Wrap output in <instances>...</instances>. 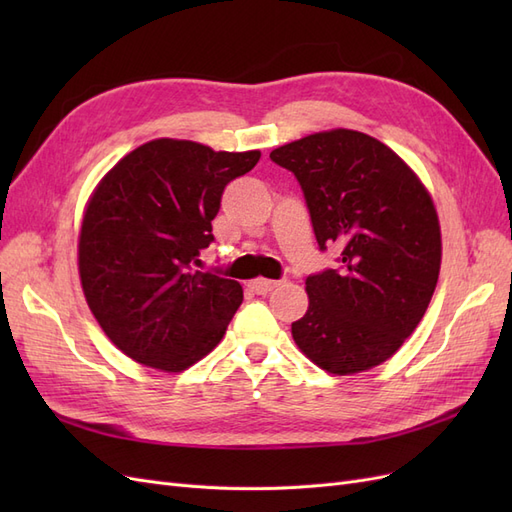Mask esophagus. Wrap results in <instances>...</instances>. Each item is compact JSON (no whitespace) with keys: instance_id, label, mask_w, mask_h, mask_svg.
I'll return each instance as SVG.
<instances>
[{"instance_id":"34e87169","label":"esophagus","mask_w":512,"mask_h":512,"mask_svg":"<svg viewBox=\"0 0 512 512\" xmlns=\"http://www.w3.org/2000/svg\"><path fill=\"white\" fill-rule=\"evenodd\" d=\"M277 286H280V282H277V280H254V282H250V288H252L256 294H269V292L275 290Z\"/></svg>"}]
</instances>
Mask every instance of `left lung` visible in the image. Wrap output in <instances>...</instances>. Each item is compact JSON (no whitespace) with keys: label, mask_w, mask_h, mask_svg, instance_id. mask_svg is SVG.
<instances>
[{"label":"left lung","mask_w":512,"mask_h":512,"mask_svg":"<svg viewBox=\"0 0 512 512\" xmlns=\"http://www.w3.org/2000/svg\"><path fill=\"white\" fill-rule=\"evenodd\" d=\"M297 177L320 252L335 269L309 275V307L292 322L307 359L348 376L393 356L427 312L442 241L436 207L393 149L363 132L331 130L271 151Z\"/></svg>","instance_id":"obj_1"}]
</instances>
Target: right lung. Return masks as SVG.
<instances>
[{
	"instance_id": "obj_1",
	"label": "right lung",
	"mask_w": 512,
	"mask_h": 512,
	"mask_svg": "<svg viewBox=\"0 0 512 512\" xmlns=\"http://www.w3.org/2000/svg\"><path fill=\"white\" fill-rule=\"evenodd\" d=\"M260 151L158 138L119 160L91 196L79 239L87 305L130 359L181 371L203 359L243 301L235 280L200 273L226 185Z\"/></svg>"
}]
</instances>
